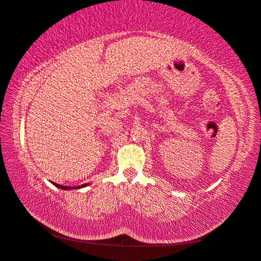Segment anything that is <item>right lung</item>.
Instances as JSON below:
<instances>
[{"instance_id": "1", "label": "right lung", "mask_w": 261, "mask_h": 261, "mask_svg": "<svg viewBox=\"0 0 261 261\" xmlns=\"http://www.w3.org/2000/svg\"><path fill=\"white\" fill-rule=\"evenodd\" d=\"M55 186L56 187H58V188H61V189H64V190H66V189H75V188H82V187H86V186H88L89 184H85V185H82V186H80V187H74V188H73V187H66V186H61V185H57V184H54Z\"/></svg>"}]
</instances>
